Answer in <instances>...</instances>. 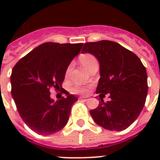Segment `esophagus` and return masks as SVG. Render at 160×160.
Masks as SVG:
<instances>
[{
	"instance_id": "obj_1",
	"label": "esophagus",
	"mask_w": 160,
	"mask_h": 160,
	"mask_svg": "<svg viewBox=\"0 0 160 160\" xmlns=\"http://www.w3.org/2000/svg\"><path fill=\"white\" fill-rule=\"evenodd\" d=\"M80 99L84 100V101H87V100H89V98L88 97H80Z\"/></svg>"
}]
</instances>
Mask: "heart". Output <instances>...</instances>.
I'll use <instances>...</instances> for the list:
<instances>
[{"label": "heart", "instance_id": "heart-1", "mask_svg": "<svg viewBox=\"0 0 160 160\" xmlns=\"http://www.w3.org/2000/svg\"><path fill=\"white\" fill-rule=\"evenodd\" d=\"M80 64L84 66V67L87 70L90 71L93 67L95 66H97L98 65V61L96 60V58L94 56L91 54H85V55H82L79 59ZM71 68H72V65H70L66 69V75H68L70 74V70H71ZM85 88H83L82 86H80V85H76V86H74L72 88V91L75 93H81L85 91Z\"/></svg>", "mask_w": 160, "mask_h": 160}]
</instances>
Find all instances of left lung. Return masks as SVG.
<instances>
[{
	"mask_svg": "<svg viewBox=\"0 0 160 160\" xmlns=\"http://www.w3.org/2000/svg\"><path fill=\"white\" fill-rule=\"evenodd\" d=\"M81 53L92 54L100 62L96 93L99 106L90 110L94 121L108 130L121 131L139 117L148 93L146 69L132 51L110 41L85 43ZM109 93L111 100L102 99Z\"/></svg>",
	"mask_w": 160,
	"mask_h": 160,
	"instance_id": "left-lung-1",
	"label": "left lung"
}]
</instances>
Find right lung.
Listing matches in <instances>:
<instances>
[{
    "label": "right lung",
    "instance_id": "right-lung-1",
    "mask_svg": "<svg viewBox=\"0 0 160 160\" xmlns=\"http://www.w3.org/2000/svg\"><path fill=\"white\" fill-rule=\"evenodd\" d=\"M83 44H41L21 58L12 69L11 95L26 124L39 134L60 131L67 124L77 97L62 89L67 97L55 102L49 90L62 88L66 69Z\"/></svg>",
    "mask_w": 160,
    "mask_h": 160
}]
</instances>
